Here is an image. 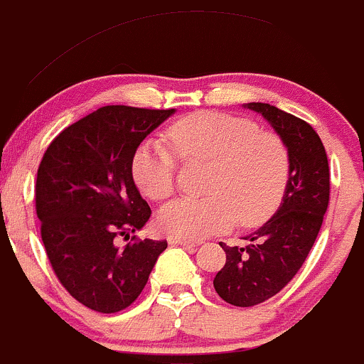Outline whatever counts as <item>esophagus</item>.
Segmentation results:
<instances>
[{
	"label": "esophagus",
	"instance_id": "34e87169",
	"mask_svg": "<svg viewBox=\"0 0 364 364\" xmlns=\"http://www.w3.org/2000/svg\"><path fill=\"white\" fill-rule=\"evenodd\" d=\"M170 245H178V247H187V249H193L198 247V242H189V240H181V238H170L168 240Z\"/></svg>",
	"mask_w": 364,
	"mask_h": 364
}]
</instances>
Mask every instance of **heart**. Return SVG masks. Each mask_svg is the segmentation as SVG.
<instances>
[{
  "mask_svg": "<svg viewBox=\"0 0 364 364\" xmlns=\"http://www.w3.org/2000/svg\"><path fill=\"white\" fill-rule=\"evenodd\" d=\"M186 161H208L207 198H182L157 212L156 226L171 238L196 240L264 223L282 201L289 182V151L282 138L256 122L220 112H198L170 127ZM175 156L156 138L134 151L131 173L138 189L161 201L175 189Z\"/></svg>",
  "mask_w": 364,
  "mask_h": 364,
  "instance_id": "obj_1",
  "label": "heart"
}]
</instances>
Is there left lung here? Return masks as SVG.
I'll return each mask as SVG.
<instances>
[{"label":"left lung","instance_id":"8db88e82","mask_svg":"<svg viewBox=\"0 0 364 364\" xmlns=\"http://www.w3.org/2000/svg\"><path fill=\"white\" fill-rule=\"evenodd\" d=\"M243 108L263 115L289 151V182L280 207L250 237V245L228 247L226 264L213 279L224 301L254 306L282 291L305 263L329 203V166L314 127L268 103Z\"/></svg>","mask_w":364,"mask_h":364}]
</instances>
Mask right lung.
<instances>
[{"label":"right lung","instance_id":"add662e5","mask_svg":"<svg viewBox=\"0 0 364 364\" xmlns=\"http://www.w3.org/2000/svg\"><path fill=\"white\" fill-rule=\"evenodd\" d=\"M170 110L110 105L66 127L48 145L36 177L42 240L59 282L101 314L124 310L140 296L166 240L121 247L151 217L131 173L138 145Z\"/></svg>","mask_w":364,"mask_h":364}]
</instances>
